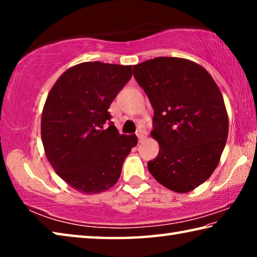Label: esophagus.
<instances>
[{
    "label": "esophagus",
    "mask_w": 257,
    "mask_h": 257,
    "mask_svg": "<svg viewBox=\"0 0 257 257\" xmlns=\"http://www.w3.org/2000/svg\"><path fill=\"white\" fill-rule=\"evenodd\" d=\"M137 136H138L139 142H142L143 139H145V138L147 137V133L145 132V130H143V129H139L138 132H137Z\"/></svg>",
    "instance_id": "34e87169"
}]
</instances>
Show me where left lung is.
<instances>
[{
    "instance_id": "8db88e82",
    "label": "left lung",
    "mask_w": 257,
    "mask_h": 257,
    "mask_svg": "<svg viewBox=\"0 0 257 257\" xmlns=\"http://www.w3.org/2000/svg\"><path fill=\"white\" fill-rule=\"evenodd\" d=\"M134 77L154 110L151 136L160 151L149 171L165 188L188 193L211 177L227 142L221 90L202 66L182 58L144 61L134 66Z\"/></svg>"
}]
</instances>
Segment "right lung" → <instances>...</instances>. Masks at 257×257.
<instances>
[{
	"label": "right lung",
	"mask_w": 257,
	"mask_h": 257,
	"mask_svg": "<svg viewBox=\"0 0 257 257\" xmlns=\"http://www.w3.org/2000/svg\"><path fill=\"white\" fill-rule=\"evenodd\" d=\"M132 75V66L82 62L64 71L47 95L41 121L45 155L79 193L99 194L114 186L137 145L136 135H120L112 123L104 129L108 107Z\"/></svg>",
	"instance_id": "add662e5"
}]
</instances>
